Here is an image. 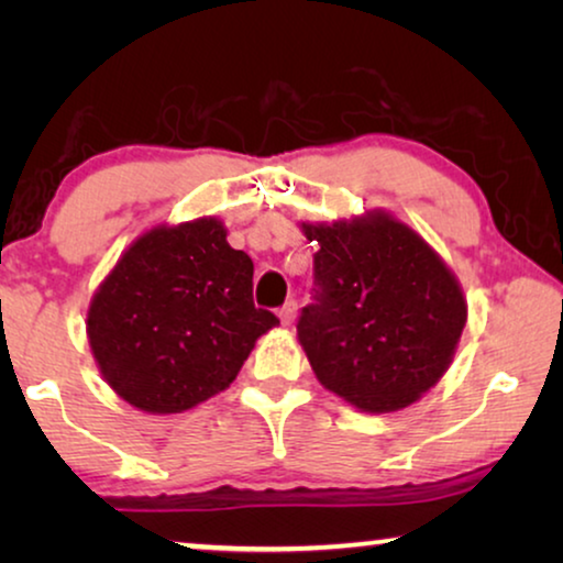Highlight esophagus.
I'll return each mask as SVG.
<instances>
[{"instance_id":"obj_1","label":"esophagus","mask_w":563,"mask_h":563,"mask_svg":"<svg viewBox=\"0 0 563 563\" xmlns=\"http://www.w3.org/2000/svg\"><path fill=\"white\" fill-rule=\"evenodd\" d=\"M279 318H282L284 325H289V322L297 318V299H287V302L282 305V310H279Z\"/></svg>"}]
</instances>
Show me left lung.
<instances>
[{
    "label": "left lung",
    "instance_id": "obj_1",
    "mask_svg": "<svg viewBox=\"0 0 563 563\" xmlns=\"http://www.w3.org/2000/svg\"><path fill=\"white\" fill-rule=\"evenodd\" d=\"M302 230L318 243L312 302L297 320L314 376L358 410H402L435 387L464 333L456 276L384 212Z\"/></svg>",
    "mask_w": 563,
    "mask_h": 563
}]
</instances>
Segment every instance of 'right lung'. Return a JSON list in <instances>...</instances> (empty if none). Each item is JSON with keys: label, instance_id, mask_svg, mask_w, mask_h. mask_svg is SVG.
<instances>
[{"label": "right lung", "instance_id": "1", "mask_svg": "<svg viewBox=\"0 0 563 563\" xmlns=\"http://www.w3.org/2000/svg\"><path fill=\"white\" fill-rule=\"evenodd\" d=\"M279 318L253 305V261L220 220L158 225L125 251L89 305L99 372L153 415L218 395Z\"/></svg>", "mask_w": 563, "mask_h": 563}]
</instances>
